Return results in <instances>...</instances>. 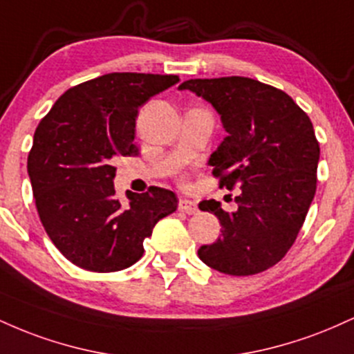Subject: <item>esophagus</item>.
Wrapping results in <instances>:
<instances>
[{
	"mask_svg": "<svg viewBox=\"0 0 354 354\" xmlns=\"http://www.w3.org/2000/svg\"><path fill=\"white\" fill-rule=\"evenodd\" d=\"M178 209H180L181 213H186V214H196L198 213L196 203L189 201V200H180V203H178Z\"/></svg>",
	"mask_w": 354,
	"mask_h": 354,
	"instance_id": "1",
	"label": "esophagus"
}]
</instances>
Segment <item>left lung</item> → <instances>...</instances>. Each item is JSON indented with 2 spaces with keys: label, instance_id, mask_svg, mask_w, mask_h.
<instances>
[{
  "label": "left lung",
  "instance_id": "8db88e82",
  "mask_svg": "<svg viewBox=\"0 0 354 354\" xmlns=\"http://www.w3.org/2000/svg\"><path fill=\"white\" fill-rule=\"evenodd\" d=\"M180 89L196 93L221 116L228 136L209 166L219 188L241 189L233 213L214 200L200 203L223 230L198 256L225 274L261 273L293 246L315 198L319 143L310 116L281 89L245 76L188 80Z\"/></svg>",
  "mask_w": 354,
  "mask_h": 354
}]
</instances>
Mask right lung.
<instances>
[{"instance_id": "1", "label": "right lung", "mask_w": 354, "mask_h": 354, "mask_svg": "<svg viewBox=\"0 0 354 354\" xmlns=\"http://www.w3.org/2000/svg\"><path fill=\"white\" fill-rule=\"evenodd\" d=\"M176 75L109 73L68 89L35 131L28 174L36 209L55 246L73 265L111 273L135 265L154 225L178 208L173 191L115 194L118 156L138 153V109Z\"/></svg>"}]
</instances>
